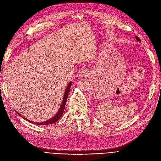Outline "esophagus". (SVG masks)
<instances>
[{
    "instance_id": "esophagus-1",
    "label": "esophagus",
    "mask_w": 161,
    "mask_h": 161,
    "mask_svg": "<svg viewBox=\"0 0 161 161\" xmlns=\"http://www.w3.org/2000/svg\"><path fill=\"white\" fill-rule=\"evenodd\" d=\"M89 74V72L88 70H87V69H83V70H82L80 73V78H86V77H87Z\"/></svg>"
}]
</instances>
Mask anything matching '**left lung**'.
<instances>
[{
	"label": "left lung",
	"mask_w": 161,
	"mask_h": 161,
	"mask_svg": "<svg viewBox=\"0 0 161 161\" xmlns=\"http://www.w3.org/2000/svg\"><path fill=\"white\" fill-rule=\"evenodd\" d=\"M136 40H137V41H141L140 39H139L137 36H136Z\"/></svg>",
	"instance_id": "8db88e82"
}]
</instances>
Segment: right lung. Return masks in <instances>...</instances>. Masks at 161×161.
<instances>
[{
	"instance_id": "1",
	"label": "right lung",
	"mask_w": 161,
	"mask_h": 161,
	"mask_svg": "<svg viewBox=\"0 0 161 161\" xmlns=\"http://www.w3.org/2000/svg\"><path fill=\"white\" fill-rule=\"evenodd\" d=\"M72 86V82L70 81L68 85V87H66V90H65V93H64V97H63V100H62V102L61 103V106L58 110V111L57 112V113L56 114V115H54L52 118H51V119L48 120L47 121H45V122H32V121H30L29 120H27V118L23 117L22 115L19 114L18 112H16V113L19 115L21 117L23 118L24 119H25V120H27L30 123H32V124H37V125H48V124H53L56 122H57L60 117L62 116V114H63V113H64V108H65V106H66V101H67V98H68V93H69V89H70Z\"/></svg>"
}]
</instances>
